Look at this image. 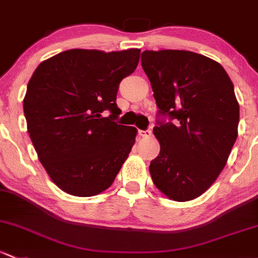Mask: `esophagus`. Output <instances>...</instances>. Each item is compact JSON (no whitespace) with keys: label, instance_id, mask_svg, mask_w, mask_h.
<instances>
[{"label":"esophagus","instance_id":"obj_1","mask_svg":"<svg viewBox=\"0 0 258 258\" xmlns=\"http://www.w3.org/2000/svg\"><path fill=\"white\" fill-rule=\"evenodd\" d=\"M138 135H140V137H142V138H148V137H151L152 132L150 131V130H146V131H138Z\"/></svg>","mask_w":258,"mask_h":258}]
</instances>
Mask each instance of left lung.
<instances>
[{
    "label": "left lung",
    "instance_id": "left-lung-1",
    "mask_svg": "<svg viewBox=\"0 0 258 258\" xmlns=\"http://www.w3.org/2000/svg\"><path fill=\"white\" fill-rule=\"evenodd\" d=\"M141 63L158 113L175 120L153 128L161 151L152 180L170 200H193L213 185L237 138L232 81L218 61L189 50H145Z\"/></svg>",
    "mask_w": 258,
    "mask_h": 258
}]
</instances>
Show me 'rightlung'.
<instances>
[{
  "mask_svg": "<svg viewBox=\"0 0 258 258\" xmlns=\"http://www.w3.org/2000/svg\"><path fill=\"white\" fill-rule=\"evenodd\" d=\"M140 49H70L42 61L23 100L27 130L53 183L94 197L115 180L137 130L113 122L118 85L136 70ZM111 115L105 118L103 112Z\"/></svg>",
  "mask_w": 258,
  "mask_h": 258,
  "instance_id": "add662e5",
  "label": "right lung"
}]
</instances>
